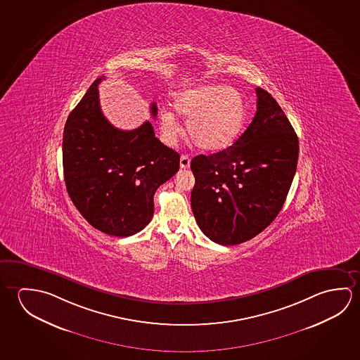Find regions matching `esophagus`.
I'll list each match as a JSON object with an SVG mask.
<instances>
[{
    "instance_id": "34e87169",
    "label": "esophagus",
    "mask_w": 360,
    "mask_h": 360,
    "mask_svg": "<svg viewBox=\"0 0 360 360\" xmlns=\"http://www.w3.org/2000/svg\"><path fill=\"white\" fill-rule=\"evenodd\" d=\"M179 165H181V168H183V169H187V168H189V165H191V160H189L188 155L183 154L182 157H181V162H179Z\"/></svg>"
}]
</instances>
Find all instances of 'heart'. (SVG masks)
<instances>
[{
  "label": "heart",
  "mask_w": 360,
  "mask_h": 360,
  "mask_svg": "<svg viewBox=\"0 0 360 360\" xmlns=\"http://www.w3.org/2000/svg\"><path fill=\"white\" fill-rule=\"evenodd\" d=\"M173 109L186 118V131L197 147L218 152L231 147L241 136L248 120V104L240 90L221 84H206L178 93ZM160 129L172 143L179 131L173 112H160Z\"/></svg>",
  "instance_id": "1"
}]
</instances>
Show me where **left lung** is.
<instances>
[{"mask_svg":"<svg viewBox=\"0 0 360 360\" xmlns=\"http://www.w3.org/2000/svg\"><path fill=\"white\" fill-rule=\"evenodd\" d=\"M257 110L233 146L191 162V206L202 232L224 246L248 241L281 211L294 179L299 139L270 93L256 88Z\"/></svg>","mask_w":360,"mask_h":360,"instance_id":"1","label":"left lung"}]
</instances>
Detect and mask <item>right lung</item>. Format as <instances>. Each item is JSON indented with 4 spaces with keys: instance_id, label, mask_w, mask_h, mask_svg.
Masks as SVG:
<instances>
[{
    "instance_id": "1",
    "label": "right lung",
    "mask_w": 360,
    "mask_h": 360,
    "mask_svg": "<svg viewBox=\"0 0 360 360\" xmlns=\"http://www.w3.org/2000/svg\"><path fill=\"white\" fill-rule=\"evenodd\" d=\"M98 77L66 120L63 167L72 203L106 235L128 237L153 217V195L179 169V154L155 138L150 122L120 130L106 120ZM157 115V105H150Z\"/></svg>"
}]
</instances>
